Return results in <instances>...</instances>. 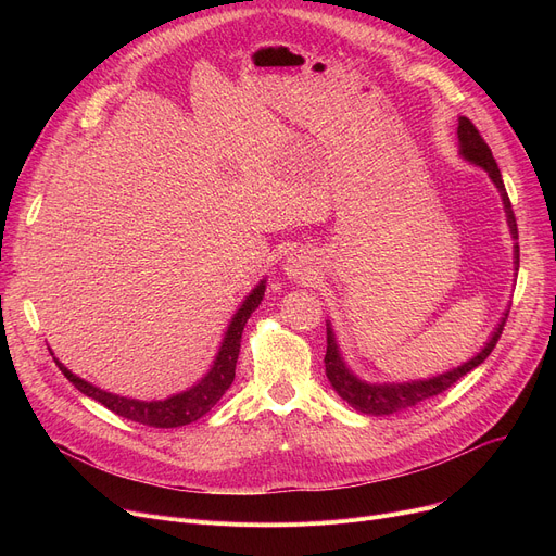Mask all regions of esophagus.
Wrapping results in <instances>:
<instances>
[{"label": "esophagus", "mask_w": 556, "mask_h": 556, "mask_svg": "<svg viewBox=\"0 0 556 556\" xmlns=\"http://www.w3.org/2000/svg\"><path fill=\"white\" fill-rule=\"evenodd\" d=\"M283 275L293 281H302L308 283L315 279V266H313V258L306 256L304 252H295L286 256L283 261Z\"/></svg>", "instance_id": "esophagus-1"}]
</instances>
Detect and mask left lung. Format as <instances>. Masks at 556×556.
Listing matches in <instances>:
<instances>
[{"label": "left lung", "instance_id": "1", "mask_svg": "<svg viewBox=\"0 0 556 556\" xmlns=\"http://www.w3.org/2000/svg\"><path fill=\"white\" fill-rule=\"evenodd\" d=\"M457 146H459V155L466 162H471V164L480 166L482 170H486L491 182L495 185V189H498V193L503 198L509 233L514 239V270L518 275V256H520L518 254V227H516L511 202H509V195H507V189L503 182V175H501L498 164H495V160L491 155V149L486 146V141L480 137L478 128L469 119H466V116H459L457 119ZM507 315H509V311L503 313L498 327L493 329L491 338L484 342V346L473 358H469L466 363H462L448 371H442V374L430 376V378H419V381H407V383H369V381L358 378L344 363L336 333L331 329V323L327 319V356H325L327 378L333 386V390L338 392V396L363 415L383 417V415L401 413V410H405V407H413L430 396L442 394L453 383H457L462 376H466L471 369L482 365L486 361V356L493 352L495 342H498V338L505 329V323H507Z\"/></svg>", "mask_w": 556, "mask_h": 556}]
</instances>
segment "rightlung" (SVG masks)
Instances as JSON below:
<instances>
[{"label":"right lung","instance_id":"1","mask_svg":"<svg viewBox=\"0 0 556 556\" xmlns=\"http://www.w3.org/2000/svg\"><path fill=\"white\" fill-rule=\"evenodd\" d=\"M263 293H266V279H261L252 288V293L243 300L239 311L233 313L210 371L204 374L195 386L187 388L185 392L173 394L168 399H162V401H139V399H128V396L105 392L92 383H87L85 378L72 374L58 358H53V361L58 367H61V371L67 376V381L76 390H80L85 396L99 401L114 415L143 424V426H153V428H180V426L193 424L200 417L207 415L212 407L223 399V394L229 390V386L233 381V371H237L243 327L250 319V315L258 308Z\"/></svg>","mask_w":556,"mask_h":556}]
</instances>
